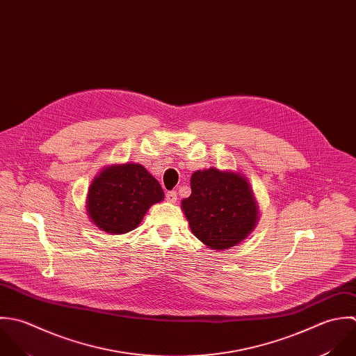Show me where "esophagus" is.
<instances>
[{
	"label": "esophagus",
	"mask_w": 356,
	"mask_h": 356,
	"mask_svg": "<svg viewBox=\"0 0 356 356\" xmlns=\"http://www.w3.org/2000/svg\"><path fill=\"white\" fill-rule=\"evenodd\" d=\"M165 200L168 202V203H175L177 202V192H167V195H165Z\"/></svg>",
	"instance_id": "1"
}]
</instances>
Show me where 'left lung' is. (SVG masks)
I'll return each mask as SVG.
<instances>
[{"instance_id": "1", "label": "left lung", "mask_w": 356, "mask_h": 356, "mask_svg": "<svg viewBox=\"0 0 356 356\" xmlns=\"http://www.w3.org/2000/svg\"><path fill=\"white\" fill-rule=\"evenodd\" d=\"M191 189L181 209L192 234L209 248L228 250L257 227L258 202L243 174L214 167L197 170L191 177Z\"/></svg>"}]
</instances>
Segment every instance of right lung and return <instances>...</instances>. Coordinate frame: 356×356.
<instances>
[{
    "label": "right lung",
    "instance_id": "1",
    "mask_svg": "<svg viewBox=\"0 0 356 356\" xmlns=\"http://www.w3.org/2000/svg\"><path fill=\"white\" fill-rule=\"evenodd\" d=\"M163 199L159 181L142 164H112L92 179L86 209L98 229L122 235L138 228L147 210Z\"/></svg>",
    "mask_w": 356,
    "mask_h": 356
}]
</instances>
